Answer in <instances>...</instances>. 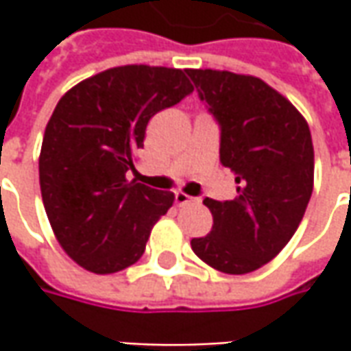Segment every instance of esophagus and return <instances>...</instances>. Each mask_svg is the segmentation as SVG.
<instances>
[{
    "label": "esophagus",
    "mask_w": 351,
    "mask_h": 351,
    "mask_svg": "<svg viewBox=\"0 0 351 351\" xmlns=\"http://www.w3.org/2000/svg\"><path fill=\"white\" fill-rule=\"evenodd\" d=\"M176 203H178L180 207H183V205L199 203V199H195V197H189L187 193H183V191H178V193H176Z\"/></svg>",
    "instance_id": "obj_1"
}]
</instances>
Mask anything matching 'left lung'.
<instances>
[{
  "label": "left lung",
  "instance_id": "8db88e82",
  "mask_svg": "<svg viewBox=\"0 0 351 351\" xmlns=\"http://www.w3.org/2000/svg\"><path fill=\"white\" fill-rule=\"evenodd\" d=\"M221 123V162L234 173L232 201L205 199L207 236L191 250L217 271L242 276L271 262L303 221L315 185L308 123L293 103L256 75L185 70Z\"/></svg>",
  "mask_w": 351,
  "mask_h": 351
}]
</instances>
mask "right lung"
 I'll list each match as a JSON object with an SVG mask.
<instances>
[{
	"label": "right lung",
	"mask_w": 351,
	"mask_h": 351,
	"mask_svg": "<svg viewBox=\"0 0 351 351\" xmlns=\"http://www.w3.org/2000/svg\"><path fill=\"white\" fill-rule=\"evenodd\" d=\"M191 91L180 68L128 64L62 95L45 128L38 180L52 232L84 269L107 276L141 260L173 193L130 182L128 171L148 121Z\"/></svg>",
	"instance_id": "1"
}]
</instances>
